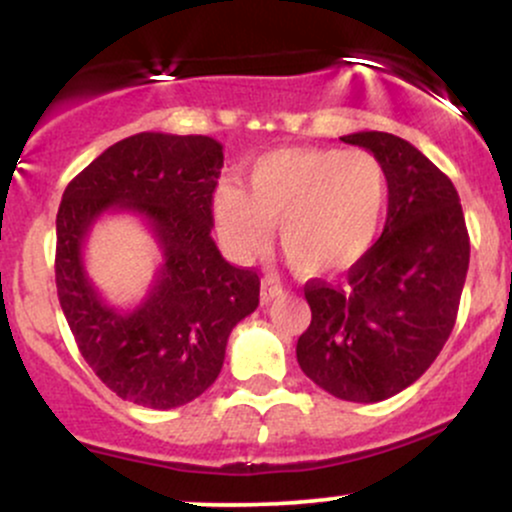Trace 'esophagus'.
Instances as JSON below:
<instances>
[{"mask_svg":"<svg viewBox=\"0 0 512 512\" xmlns=\"http://www.w3.org/2000/svg\"><path fill=\"white\" fill-rule=\"evenodd\" d=\"M281 293H284V284H281V281L262 279V284H260V301H262V305L272 303L276 296H281Z\"/></svg>","mask_w":512,"mask_h":512,"instance_id":"1","label":"esophagus"}]
</instances>
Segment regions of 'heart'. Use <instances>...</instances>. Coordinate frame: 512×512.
<instances>
[{"instance_id":"obj_1","label":"heart","mask_w":512,"mask_h":512,"mask_svg":"<svg viewBox=\"0 0 512 512\" xmlns=\"http://www.w3.org/2000/svg\"><path fill=\"white\" fill-rule=\"evenodd\" d=\"M390 182L380 158L361 149L291 146L257 158L245 192L221 185L214 221L238 255L260 250L276 226L286 262L305 276L354 267L378 240Z\"/></svg>"}]
</instances>
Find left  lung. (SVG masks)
Instances as JSON below:
<instances>
[{
  "label": "left lung",
  "mask_w": 512,
  "mask_h": 512,
  "mask_svg": "<svg viewBox=\"0 0 512 512\" xmlns=\"http://www.w3.org/2000/svg\"><path fill=\"white\" fill-rule=\"evenodd\" d=\"M342 142L385 166L387 219L346 284H305L313 320L296 356L322 390L368 404L416 383L448 342L467 279L469 236L455 185L407 139L354 132Z\"/></svg>",
  "instance_id": "left-lung-1"
}]
</instances>
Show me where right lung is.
Listing matches in <instances>:
<instances>
[{
	"label": "right lung",
	"mask_w": 512,
	"mask_h": 512,
	"mask_svg": "<svg viewBox=\"0 0 512 512\" xmlns=\"http://www.w3.org/2000/svg\"><path fill=\"white\" fill-rule=\"evenodd\" d=\"M223 146L202 134L139 132L69 182L57 211V296L93 373L139 407L175 409L219 378L231 330L260 303V276L223 260L211 238ZM145 221L162 250L150 293L117 309L85 272L83 248L105 213Z\"/></svg>",
	"instance_id": "1"
}]
</instances>
